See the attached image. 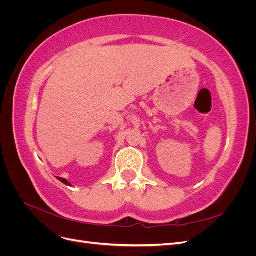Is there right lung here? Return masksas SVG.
<instances>
[{
	"mask_svg": "<svg viewBox=\"0 0 256 256\" xmlns=\"http://www.w3.org/2000/svg\"><path fill=\"white\" fill-rule=\"evenodd\" d=\"M58 180L60 182H63V184H67V186H70V182H67V180H65V178H62V177H58Z\"/></svg>",
	"mask_w": 256,
	"mask_h": 256,
	"instance_id": "add662e5",
	"label": "right lung"
}]
</instances>
